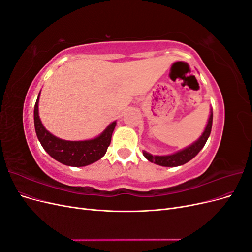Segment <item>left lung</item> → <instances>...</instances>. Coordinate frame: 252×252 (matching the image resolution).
I'll return each instance as SVG.
<instances>
[{
    "label": "left lung",
    "mask_w": 252,
    "mask_h": 252,
    "mask_svg": "<svg viewBox=\"0 0 252 252\" xmlns=\"http://www.w3.org/2000/svg\"><path fill=\"white\" fill-rule=\"evenodd\" d=\"M211 127H212V112L210 113L207 126H206L205 131L203 132L202 136L195 143H193L191 146H189V147L185 148L184 150H181V151L177 152V154L171 155V156H164V157L156 156V157H154V156L149 155L146 151H143V155L148 159V161L155 163V164H158V165L165 166V167H175V166H180V165L185 164V163L189 162L191 158H193L204 147V145L206 144V142H207L209 135H210Z\"/></svg>",
    "instance_id": "obj_1"
}]
</instances>
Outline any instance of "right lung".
<instances>
[{"instance_id": "1", "label": "right lung", "mask_w": 252, "mask_h": 252, "mask_svg": "<svg viewBox=\"0 0 252 252\" xmlns=\"http://www.w3.org/2000/svg\"><path fill=\"white\" fill-rule=\"evenodd\" d=\"M39 96L34 105V128L37 139L47 154L60 163L73 167L86 166L100 159L107 151L116 122L111 123L97 138L89 141H64L49 133L41 123L37 110Z\"/></svg>"}]
</instances>
